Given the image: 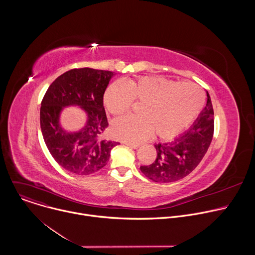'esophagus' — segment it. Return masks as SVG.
Returning a JSON list of instances; mask_svg holds the SVG:
<instances>
[{"label": "esophagus", "mask_w": 255, "mask_h": 255, "mask_svg": "<svg viewBox=\"0 0 255 255\" xmlns=\"http://www.w3.org/2000/svg\"><path fill=\"white\" fill-rule=\"evenodd\" d=\"M125 145H127L128 147L133 148V149H137L139 147V144H134V143H130V142H126Z\"/></svg>", "instance_id": "34e87169"}]
</instances>
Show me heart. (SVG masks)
<instances>
[{
    "instance_id": "obj_1",
    "label": "heart",
    "mask_w": 255,
    "mask_h": 255,
    "mask_svg": "<svg viewBox=\"0 0 255 255\" xmlns=\"http://www.w3.org/2000/svg\"><path fill=\"white\" fill-rule=\"evenodd\" d=\"M133 101L142 103V116H128L116 121V137L140 142L151 133L169 139L185 130L198 116L204 104L203 93L194 84H179L162 77H143L126 83L115 82L106 90L104 106L115 117L127 113Z\"/></svg>"
}]
</instances>
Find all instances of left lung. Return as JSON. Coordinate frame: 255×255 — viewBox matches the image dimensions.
<instances>
[{
  "mask_svg": "<svg viewBox=\"0 0 255 255\" xmlns=\"http://www.w3.org/2000/svg\"><path fill=\"white\" fill-rule=\"evenodd\" d=\"M214 134V111L209 93L207 104L192 127L170 142L154 144L157 156L140 170L155 183H171L190 174L205 156Z\"/></svg>",
  "mask_w": 255,
  "mask_h": 255,
  "instance_id": "8db88e82",
  "label": "left lung"
}]
</instances>
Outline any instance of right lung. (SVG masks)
I'll list each match as a JSON object with an SVG mask.
<instances>
[{
  "instance_id": "1",
  "label": "right lung",
  "mask_w": 255,
  "mask_h": 255,
  "mask_svg": "<svg viewBox=\"0 0 255 255\" xmlns=\"http://www.w3.org/2000/svg\"><path fill=\"white\" fill-rule=\"evenodd\" d=\"M114 72L89 67L70 69L46 91L40 108V127L46 146L64 169L89 175L102 169L118 142L106 140L108 127L103 98ZM79 105L87 114L86 125L77 132L65 131L59 119L64 106Z\"/></svg>"
}]
</instances>
